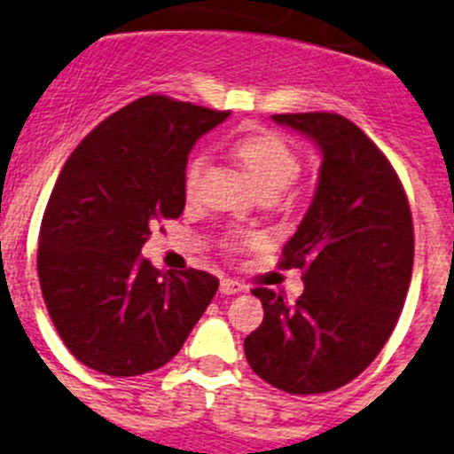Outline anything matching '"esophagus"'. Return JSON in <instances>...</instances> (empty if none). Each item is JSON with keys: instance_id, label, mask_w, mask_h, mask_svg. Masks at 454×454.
<instances>
[{"instance_id": "34e87169", "label": "esophagus", "mask_w": 454, "mask_h": 454, "mask_svg": "<svg viewBox=\"0 0 454 454\" xmlns=\"http://www.w3.org/2000/svg\"><path fill=\"white\" fill-rule=\"evenodd\" d=\"M243 288L245 286L240 284V281H236V278H223V281H220V294H236Z\"/></svg>"}]
</instances>
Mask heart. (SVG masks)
<instances>
[{
  "instance_id": "obj_1",
  "label": "heart",
  "mask_w": 454,
  "mask_h": 454,
  "mask_svg": "<svg viewBox=\"0 0 454 454\" xmlns=\"http://www.w3.org/2000/svg\"><path fill=\"white\" fill-rule=\"evenodd\" d=\"M234 157L245 170L249 182L259 189V193H274L284 191L290 182L297 177L301 161L297 151L272 130H256L240 137L234 141ZM207 166V157L202 153H195L189 160L184 170V191L193 193L200 176Z\"/></svg>"
}]
</instances>
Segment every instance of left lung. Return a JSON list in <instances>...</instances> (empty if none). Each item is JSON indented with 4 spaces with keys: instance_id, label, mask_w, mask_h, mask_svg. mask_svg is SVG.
Returning a JSON list of instances; mask_svg holds the SVG:
<instances>
[{
    "instance_id": "obj_1",
    "label": "left lung",
    "mask_w": 454,
    "mask_h": 454,
    "mask_svg": "<svg viewBox=\"0 0 454 454\" xmlns=\"http://www.w3.org/2000/svg\"><path fill=\"white\" fill-rule=\"evenodd\" d=\"M322 153L317 189L281 268L303 270L294 303L256 288L263 322L245 338L256 376L309 396L342 387L380 353L405 303L414 227L396 170L356 123L331 112L274 114Z\"/></svg>"
}]
</instances>
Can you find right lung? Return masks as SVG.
I'll return each mask as SVG.
<instances>
[{
  "mask_svg": "<svg viewBox=\"0 0 454 454\" xmlns=\"http://www.w3.org/2000/svg\"><path fill=\"white\" fill-rule=\"evenodd\" d=\"M227 116L151 94L98 123L62 166L37 277L62 342L90 369L126 378L164 367L214 299V274L160 272L141 247L151 227L182 215L191 148Z\"/></svg>",
  "mask_w": 454,
  "mask_h": 454,
  "instance_id": "right-lung-1",
  "label": "right lung"
}]
</instances>
